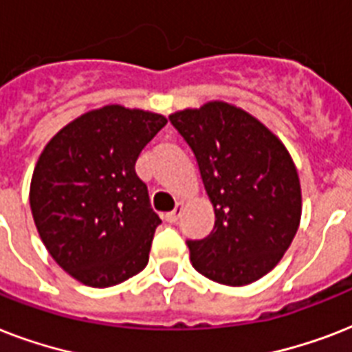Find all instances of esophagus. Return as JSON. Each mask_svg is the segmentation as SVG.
Segmentation results:
<instances>
[{"instance_id":"esophagus-1","label":"esophagus","mask_w":352,"mask_h":352,"mask_svg":"<svg viewBox=\"0 0 352 352\" xmlns=\"http://www.w3.org/2000/svg\"><path fill=\"white\" fill-rule=\"evenodd\" d=\"M182 210H184V204H177V208L173 210V212H168V214H166V221H168V223H171V225H173V223H177V221H179V217H181Z\"/></svg>"}]
</instances>
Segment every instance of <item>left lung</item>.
<instances>
[{
  "mask_svg": "<svg viewBox=\"0 0 352 352\" xmlns=\"http://www.w3.org/2000/svg\"><path fill=\"white\" fill-rule=\"evenodd\" d=\"M195 153L214 206L208 237L188 241L193 268L217 283L261 279L289 250L301 221V186L289 149L259 118L223 100L170 115Z\"/></svg>",
  "mask_w": 352,
  "mask_h": 352,
  "instance_id": "8db88e82",
  "label": "left lung"
}]
</instances>
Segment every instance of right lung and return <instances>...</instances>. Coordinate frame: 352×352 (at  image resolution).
Instances as JSON below:
<instances>
[{
	"instance_id": "right-lung-1",
	"label": "right lung",
	"mask_w": 352,
	"mask_h": 352,
	"mask_svg": "<svg viewBox=\"0 0 352 352\" xmlns=\"http://www.w3.org/2000/svg\"><path fill=\"white\" fill-rule=\"evenodd\" d=\"M166 124L160 113L109 104L65 124L38 157L29 190L36 230L80 283L106 289L148 265L160 219L135 162Z\"/></svg>"
}]
</instances>
